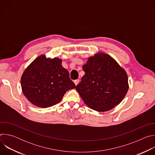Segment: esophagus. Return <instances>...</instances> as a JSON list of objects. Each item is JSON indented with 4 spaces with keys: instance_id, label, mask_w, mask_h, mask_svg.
Wrapping results in <instances>:
<instances>
[{
    "instance_id": "esophagus-1",
    "label": "esophagus",
    "mask_w": 155,
    "mask_h": 155,
    "mask_svg": "<svg viewBox=\"0 0 155 155\" xmlns=\"http://www.w3.org/2000/svg\"><path fill=\"white\" fill-rule=\"evenodd\" d=\"M79 82H80V80H79L78 79H77V80H76L74 81V83H75V84L76 86L79 83Z\"/></svg>"
}]
</instances>
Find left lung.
I'll return each mask as SVG.
<instances>
[{
	"label": "left lung",
	"instance_id": "left-lung-1",
	"mask_svg": "<svg viewBox=\"0 0 155 155\" xmlns=\"http://www.w3.org/2000/svg\"><path fill=\"white\" fill-rule=\"evenodd\" d=\"M83 70L85 74L76 90L88 107L104 112L123 101L129 89L128 77L112 57L97 53L88 58Z\"/></svg>",
	"mask_w": 155,
	"mask_h": 155
}]
</instances>
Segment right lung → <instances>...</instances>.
I'll return each mask as SVG.
<instances>
[{
	"label": "right lung",
	"mask_w": 155,
	"mask_h": 155,
	"mask_svg": "<svg viewBox=\"0 0 155 155\" xmlns=\"http://www.w3.org/2000/svg\"><path fill=\"white\" fill-rule=\"evenodd\" d=\"M22 91L33 105L47 108L59 103L75 84L58 58L40 55L26 69L21 78Z\"/></svg>",
	"instance_id": "obj_1"
}]
</instances>
